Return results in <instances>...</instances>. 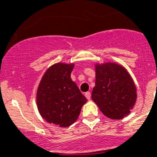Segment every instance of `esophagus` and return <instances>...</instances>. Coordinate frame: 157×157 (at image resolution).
Returning a JSON list of instances; mask_svg holds the SVG:
<instances>
[{
  "label": "esophagus",
  "mask_w": 157,
  "mask_h": 157,
  "mask_svg": "<svg viewBox=\"0 0 157 157\" xmlns=\"http://www.w3.org/2000/svg\"><path fill=\"white\" fill-rule=\"evenodd\" d=\"M85 96H86V98L88 100H90V98H91V94H90V92H86V93H85Z\"/></svg>",
  "instance_id": "esophagus-1"
}]
</instances>
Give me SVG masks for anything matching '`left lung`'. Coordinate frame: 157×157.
<instances>
[{
  "label": "left lung",
  "mask_w": 157,
  "mask_h": 157,
  "mask_svg": "<svg viewBox=\"0 0 157 157\" xmlns=\"http://www.w3.org/2000/svg\"><path fill=\"white\" fill-rule=\"evenodd\" d=\"M91 98L100 111L111 119L130 113L137 99L132 79L122 66L107 63L95 66V86Z\"/></svg>",
  "instance_id": "8db88e82"
}]
</instances>
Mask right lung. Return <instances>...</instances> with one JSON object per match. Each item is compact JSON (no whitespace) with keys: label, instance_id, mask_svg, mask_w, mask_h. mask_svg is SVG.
Here are the masks:
<instances>
[{"label":"right lung","instance_id":"add662e5","mask_svg":"<svg viewBox=\"0 0 157 157\" xmlns=\"http://www.w3.org/2000/svg\"><path fill=\"white\" fill-rule=\"evenodd\" d=\"M74 64L57 63L44 73L37 90V105L49 124L68 127L78 118L87 100L71 78Z\"/></svg>","mask_w":157,"mask_h":157}]
</instances>
